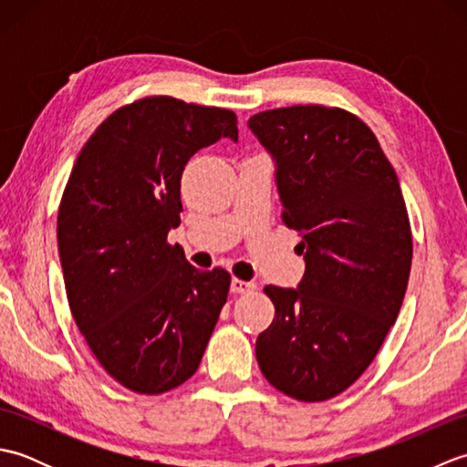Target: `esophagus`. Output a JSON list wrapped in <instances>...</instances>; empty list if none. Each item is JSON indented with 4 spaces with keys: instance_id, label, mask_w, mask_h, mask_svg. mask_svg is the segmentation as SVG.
<instances>
[{
    "instance_id": "1",
    "label": "esophagus",
    "mask_w": 467,
    "mask_h": 467,
    "mask_svg": "<svg viewBox=\"0 0 467 467\" xmlns=\"http://www.w3.org/2000/svg\"><path fill=\"white\" fill-rule=\"evenodd\" d=\"M256 289V285L251 281H241V279H233L231 281V293L243 295V293H251Z\"/></svg>"
}]
</instances>
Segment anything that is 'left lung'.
I'll use <instances>...</instances> for the list:
<instances>
[{"mask_svg":"<svg viewBox=\"0 0 467 467\" xmlns=\"http://www.w3.org/2000/svg\"><path fill=\"white\" fill-rule=\"evenodd\" d=\"M249 128L273 156L283 223L305 259L296 289L265 286L275 319L256 361L289 398L331 400L371 365L408 289L413 243L398 174L369 126L341 108H275Z\"/></svg>","mask_w":467,"mask_h":467,"instance_id":"obj_1","label":"left lung"}]
</instances>
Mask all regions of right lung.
<instances>
[{
	"label": "right lung",
	"mask_w": 467,
	"mask_h": 467,
	"mask_svg": "<svg viewBox=\"0 0 467 467\" xmlns=\"http://www.w3.org/2000/svg\"><path fill=\"white\" fill-rule=\"evenodd\" d=\"M239 140L236 116L171 96L118 108L76 158L57 211L69 311L106 373L158 395L196 373L231 275L198 271L182 246L181 178L201 148Z\"/></svg>",
	"instance_id": "add662e5"
}]
</instances>
